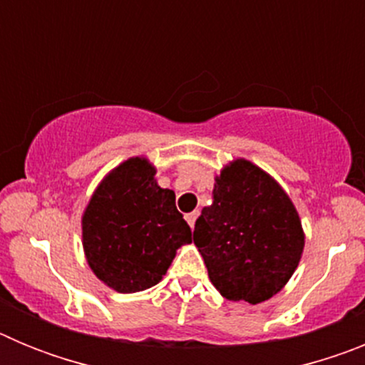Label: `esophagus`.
Here are the masks:
<instances>
[{
    "label": "esophagus",
    "mask_w": 365,
    "mask_h": 365,
    "mask_svg": "<svg viewBox=\"0 0 365 365\" xmlns=\"http://www.w3.org/2000/svg\"><path fill=\"white\" fill-rule=\"evenodd\" d=\"M197 217H199V212H190V214L185 215V219L188 221V225L192 228H193V225H195V219H197Z\"/></svg>",
    "instance_id": "esophagus-1"
}]
</instances>
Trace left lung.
Masks as SVG:
<instances>
[{"mask_svg":"<svg viewBox=\"0 0 365 365\" xmlns=\"http://www.w3.org/2000/svg\"><path fill=\"white\" fill-rule=\"evenodd\" d=\"M212 195L193 230L210 282L232 302L256 305L278 294L298 269L305 247L291 197L247 159L222 168Z\"/></svg>","mask_w":365,"mask_h":365,"instance_id":"obj_1","label":"left lung"}]
</instances>
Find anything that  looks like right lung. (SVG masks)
Returning a JSON list of instances; mask_svg holds the SVG:
<instances>
[{
	"mask_svg": "<svg viewBox=\"0 0 365 365\" xmlns=\"http://www.w3.org/2000/svg\"><path fill=\"white\" fill-rule=\"evenodd\" d=\"M153 164L131 157L100 180L82 215L87 265L113 291L130 294L157 285L192 230L173 190L160 188Z\"/></svg>",
	"mask_w": 365,
	"mask_h": 365,
	"instance_id": "add662e5",
	"label": "right lung"
}]
</instances>
